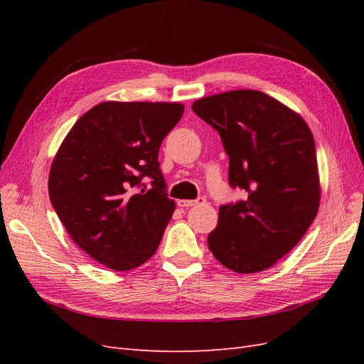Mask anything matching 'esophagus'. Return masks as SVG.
Here are the masks:
<instances>
[{
	"label": "esophagus",
	"mask_w": 364,
	"mask_h": 364,
	"mask_svg": "<svg viewBox=\"0 0 364 364\" xmlns=\"http://www.w3.org/2000/svg\"><path fill=\"white\" fill-rule=\"evenodd\" d=\"M205 202H206L205 197H199V199H196V200H186V199L179 200L178 205H179L181 208H190V206H196V205H203Z\"/></svg>",
	"instance_id": "1"
}]
</instances>
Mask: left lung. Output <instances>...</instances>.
Here are the masks:
<instances>
[{"label": "left lung", "mask_w": 364, "mask_h": 364, "mask_svg": "<svg viewBox=\"0 0 364 364\" xmlns=\"http://www.w3.org/2000/svg\"><path fill=\"white\" fill-rule=\"evenodd\" d=\"M229 156V183L247 199L218 209L208 247L237 273L270 269L301 241L321 205L314 139L305 119L261 91L237 90L196 100Z\"/></svg>", "instance_id": "obj_1"}]
</instances>
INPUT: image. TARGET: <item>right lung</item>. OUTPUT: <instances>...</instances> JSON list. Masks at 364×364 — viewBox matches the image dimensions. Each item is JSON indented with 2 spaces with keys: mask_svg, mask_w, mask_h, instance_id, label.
Returning <instances> with one entry per match:
<instances>
[{
  "mask_svg": "<svg viewBox=\"0 0 364 364\" xmlns=\"http://www.w3.org/2000/svg\"><path fill=\"white\" fill-rule=\"evenodd\" d=\"M182 115V103L103 102L77 119L53 159L54 211L74 243L107 269L139 267L161 243L176 203L158 153ZM144 175L150 189L140 185Z\"/></svg>",
  "mask_w": 364,
  "mask_h": 364,
  "instance_id": "1",
  "label": "right lung"
}]
</instances>
